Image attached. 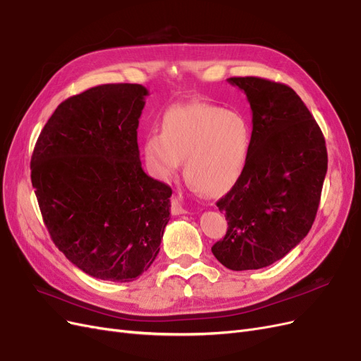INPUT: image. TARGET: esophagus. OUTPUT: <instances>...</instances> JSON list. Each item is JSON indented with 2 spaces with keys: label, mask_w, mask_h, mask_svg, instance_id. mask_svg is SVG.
Segmentation results:
<instances>
[{
  "label": "esophagus",
  "mask_w": 361,
  "mask_h": 361,
  "mask_svg": "<svg viewBox=\"0 0 361 361\" xmlns=\"http://www.w3.org/2000/svg\"><path fill=\"white\" fill-rule=\"evenodd\" d=\"M171 214L173 215H180V214H187V209H185L183 204H182V200L179 197H171Z\"/></svg>",
  "instance_id": "34e87169"
}]
</instances>
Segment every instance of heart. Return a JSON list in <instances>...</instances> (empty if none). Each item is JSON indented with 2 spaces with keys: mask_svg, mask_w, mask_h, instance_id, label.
I'll return each instance as SVG.
<instances>
[{
  "mask_svg": "<svg viewBox=\"0 0 361 361\" xmlns=\"http://www.w3.org/2000/svg\"><path fill=\"white\" fill-rule=\"evenodd\" d=\"M161 133L145 140V157L157 178L170 180L185 159L194 188L224 194L241 178L251 147V129L238 111L206 102L173 106Z\"/></svg>",
  "mask_w": 361,
  "mask_h": 361,
  "instance_id": "1",
  "label": "heart"
}]
</instances>
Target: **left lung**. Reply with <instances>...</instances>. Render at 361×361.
Here are the masks:
<instances>
[{
    "mask_svg": "<svg viewBox=\"0 0 361 361\" xmlns=\"http://www.w3.org/2000/svg\"><path fill=\"white\" fill-rule=\"evenodd\" d=\"M227 81L245 93L253 130L241 178L216 202L228 227L212 253L232 271L260 269L309 233L329 158L321 128L290 87L256 76Z\"/></svg>",
    "mask_w": 361,
    "mask_h": 361,
    "instance_id": "8db88e82",
    "label": "left lung"
}]
</instances>
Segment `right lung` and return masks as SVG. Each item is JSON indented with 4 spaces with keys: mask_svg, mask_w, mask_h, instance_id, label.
Returning a JSON list of instances; mask_svg holds the SVG:
<instances>
[{
    "mask_svg": "<svg viewBox=\"0 0 361 361\" xmlns=\"http://www.w3.org/2000/svg\"><path fill=\"white\" fill-rule=\"evenodd\" d=\"M147 89L104 84L61 102L31 157V183L54 244L94 279L133 281L154 264L170 221L169 185L140 161Z\"/></svg>",
    "mask_w": 361,
    "mask_h": 361,
    "instance_id": "obj_1",
    "label": "right lung"
}]
</instances>
